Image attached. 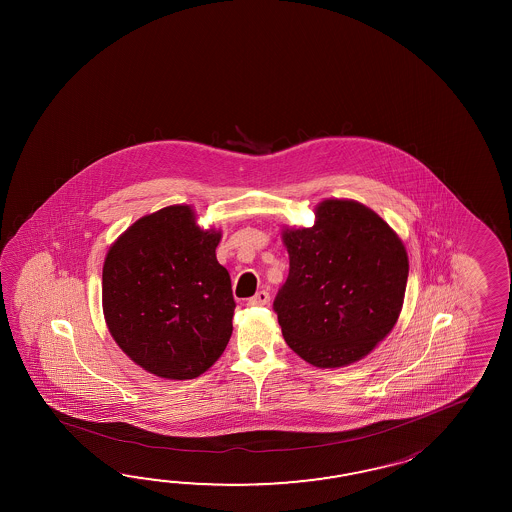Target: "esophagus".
Wrapping results in <instances>:
<instances>
[{"label": "esophagus", "instance_id": "1", "mask_svg": "<svg viewBox=\"0 0 512 512\" xmlns=\"http://www.w3.org/2000/svg\"><path fill=\"white\" fill-rule=\"evenodd\" d=\"M269 300H271L269 293H267V291H260V293H256L252 298H249L247 305H251V307H261V305L269 304Z\"/></svg>", "mask_w": 512, "mask_h": 512}]
</instances>
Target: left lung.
Returning a JSON list of instances; mask_svg holds the SVG:
<instances>
[{
    "label": "left lung",
    "instance_id": "8db88e82",
    "mask_svg": "<svg viewBox=\"0 0 512 512\" xmlns=\"http://www.w3.org/2000/svg\"><path fill=\"white\" fill-rule=\"evenodd\" d=\"M289 276L274 300L287 346L316 368L370 355L403 309L408 254L397 232L353 199H324L309 229H282Z\"/></svg>",
    "mask_w": 512,
    "mask_h": 512
}]
</instances>
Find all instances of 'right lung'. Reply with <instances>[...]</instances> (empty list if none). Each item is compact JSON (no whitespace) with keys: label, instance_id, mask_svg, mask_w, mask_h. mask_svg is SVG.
Returning a JSON list of instances; mask_svg holds the SVG:
<instances>
[{"label":"right lung","instance_id":"add662e5","mask_svg":"<svg viewBox=\"0 0 512 512\" xmlns=\"http://www.w3.org/2000/svg\"><path fill=\"white\" fill-rule=\"evenodd\" d=\"M221 230L201 229L190 205L142 216L109 247L102 309L109 333L142 370L196 379L232 335L230 274L216 258Z\"/></svg>","mask_w":512,"mask_h":512}]
</instances>
